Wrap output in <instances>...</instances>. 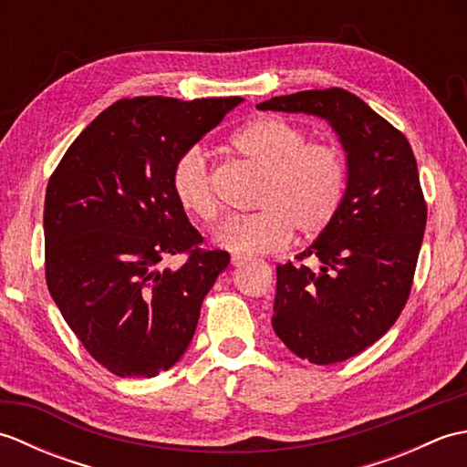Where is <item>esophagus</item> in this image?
<instances>
[{
	"label": "esophagus",
	"mask_w": 467,
	"mask_h": 467,
	"mask_svg": "<svg viewBox=\"0 0 467 467\" xmlns=\"http://www.w3.org/2000/svg\"><path fill=\"white\" fill-rule=\"evenodd\" d=\"M251 259H246V256H241V254H234L233 256V266H244L246 263H249Z\"/></svg>",
	"instance_id": "obj_1"
}]
</instances>
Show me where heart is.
I'll use <instances>...</instances> for the list:
<instances>
[{"mask_svg":"<svg viewBox=\"0 0 467 467\" xmlns=\"http://www.w3.org/2000/svg\"><path fill=\"white\" fill-rule=\"evenodd\" d=\"M231 148L261 171L254 213L226 218L216 243L234 254L281 251L293 233L315 239L333 224L347 191L343 154L331 144L309 142L303 128L281 116H256L231 136ZM176 201L202 223L218 218L211 168L198 146L176 158L171 172Z\"/></svg>","mask_w":467,"mask_h":467,"instance_id":"obj_1","label":"heart"}]
</instances>
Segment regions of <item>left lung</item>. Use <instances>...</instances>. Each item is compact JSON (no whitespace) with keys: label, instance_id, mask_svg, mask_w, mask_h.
Here are the masks:
<instances>
[{"label":"left lung","instance_id":"obj_1","mask_svg":"<svg viewBox=\"0 0 467 467\" xmlns=\"http://www.w3.org/2000/svg\"><path fill=\"white\" fill-rule=\"evenodd\" d=\"M259 110L329 120L347 152V191L333 224L296 259L276 266L273 329L301 359L331 365L391 329L410 299L428 204L408 138L343 90L276 96Z\"/></svg>","mask_w":467,"mask_h":467}]
</instances>
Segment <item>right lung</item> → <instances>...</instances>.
Returning <instances> with one entry per match:
<instances>
[{"instance_id":"obj_1","label":"right lung","mask_w":467,"mask_h":467,"mask_svg":"<svg viewBox=\"0 0 467 467\" xmlns=\"http://www.w3.org/2000/svg\"><path fill=\"white\" fill-rule=\"evenodd\" d=\"M243 98H124L94 118L49 176L46 283L84 349L118 377H156L181 359L231 254L204 249L171 172ZM184 254L178 272H156Z\"/></svg>"}]
</instances>
